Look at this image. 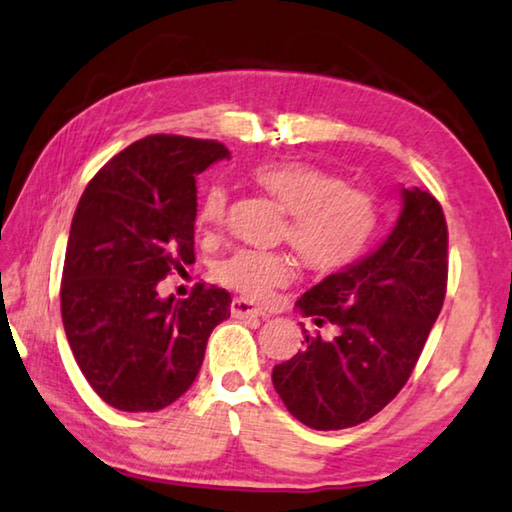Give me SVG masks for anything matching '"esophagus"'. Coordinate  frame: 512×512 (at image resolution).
<instances>
[{"label":"esophagus","instance_id":"34e87169","mask_svg":"<svg viewBox=\"0 0 512 512\" xmlns=\"http://www.w3.org/2000/svg\"><path fill=\"white\" fill-rule=\"evenodd\" d=\"M230 312L234 319H262L264 312L257 310V307L246 298H234L230 305Z\"/></svg>","mask_w":512,"mask_h":512}]
</instances>
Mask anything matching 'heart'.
Masks as SVG:
<instances>
[{"instance_id":"heart-1","label":"heart","mask_w":512,"mask_h":512,"mask_svg":"<svg viewBox=\"0 0 512 512\" xmlns=\"http://www.w3.org/2000/svg\"><path fill=\"white\" fill-rule=\"evenodd\" d=\"M253 182L289 214L285 239L316 273H337L367 253L378 232L380 209L371 193L346 186L344 177L303 161H273L253 170ZM227 193L212 186L198 212L200 232L225 221ZM291 264L282 255L237 250L218 266V280L241 296L262 300L287 285Z\"/></svg>"}]
</instances>
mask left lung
Masks as SVG:
<instances>
[{"label": "left lung", "instance_id": "1", "mask_svg": "<svg viewBox=\"0 0 512 512\" xmlns=\"http://www.w3.org/2000/svg\"><path fill=\"white\" fill-rule=\"evenodd\" d=\"M403 209L380 246L305 291L296 307L337 335L305 332V348L275 364L273 387L300 424L339 431L371 419L419 360L449 273V232L431 193L401 191Z\"/></svg>", "mask_w": 512, "mask_h": 512}]
</instances>
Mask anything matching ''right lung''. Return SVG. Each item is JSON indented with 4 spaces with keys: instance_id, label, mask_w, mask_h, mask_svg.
Returning <instances> with one entry per match:
<instances>
[{
    "instance_id": "1",
    "label": "right lung",
    "mask_w": 512,
    "mask_h": 512,
    "mask_svg": "<svg viewBox=\"0 0 512 512\" xmlns=\"http://www.w3.org/2000/svg\"><path fill=\"white\" fill-rule=\"evenodd\" d=\"M230 157L218 141L152 134L88 182L72 218L61 282L68 344L97 396L157 412L193 385L207 339L230 316L225 289L161 298L159 282L196 262V175Z\"/></svg>"
}]
</instances>
